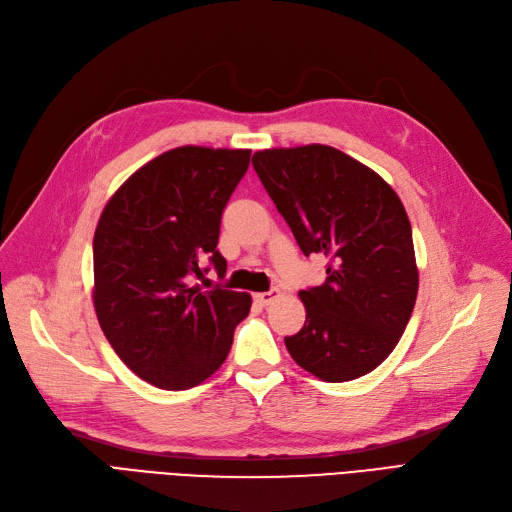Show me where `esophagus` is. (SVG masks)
<instances>
[{
	"label": "esophagus",
	"mask_w": 512,
	"mask_h": 512,
	"mask_svg": "<svg viewBox=\"0 0 512 512\" xmlns=\"http://www.w3.org/2000/svg\"><path fill=\"white\" fill-rule=\"evenodd\" d=\"M280 297H282V292L277 290V288H271V290H267V292H258V294H256V301H258L260 305H273Z\"/></svg>",
	"instance_id": "1"
}]
</instances>
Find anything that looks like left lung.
<instances>
[{
  "label": "left lung",
  "instance_id": "8db88e82",
  "mask_svg": "<svg viewBox=\"0 0 512 512\" xmlns=\"http://www.w3.org/2000/svg\"><path fill=\"white\" fill-rule=\"evenodd\" d=\"M254 170L305 256H329L327 280L301 290L294 363L324 382L374 371L393 352L418 292L408 213L369 166L329 145L256 151Z\"/></svg>",
  "mask_w": 512,
  "mask_h": 512
}]
</instances>
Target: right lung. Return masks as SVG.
<instances>
[{
  "mask_svg": "<svg viewBox=\"0 0 512 512\" xmlns=\"http://www.w3.org/2000/svg\"><path fill=\"white\" fill-rule=\"evenodd\" d=\"M250 149L185 145L123 181L94 235V307L119 359L166 391L205 382L226 361L247 292L192 284L215 250L222 211L250 166Z\"/></svg>",
  "mask_w": 512,
  "mask_h": 512,
  "instance_id": "right-lung-1",
  "label": "right lung"
}]
</instances>
